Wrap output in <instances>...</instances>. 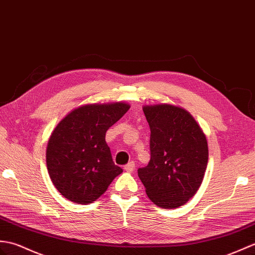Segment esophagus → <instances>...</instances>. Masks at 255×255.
I'll list each match as a JSON object with an SVG mask.
<instances>
[{
    "label": "esophagus",
    "instance_id": "34e87169",
    "mask_svg": "<svg viewBox=\"0 0 255 255\" xmlns=\"http://www.w3.org/2000/svg\"><path fill=\"white\" fill-rule=\"evenodd\" d=\"M124 169H125L127 173H131V171H133V169H134V163L133 162H129L128 164L125 165V167H124Z\"/></svg>",
    "mask_w": 255,
    "mask_h": 255
}]
</instances>
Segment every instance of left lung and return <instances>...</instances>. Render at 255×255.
Instances as JSON below:
<instances>
[{"instance_id":"1","label":"left lung","mask_w":255,"mask_h":255,"mask_svg":"<svg viewBox=\"0 0 255 255\" xmlns=\"http://www.w3.org/2000/svg\"><path fill=\"white\" fill-rule=\"evenodd\" d=\"M151 159L138 176L159 208L176 209L198 191L208 166L205 134L186 110L169 104L145 105Z\"/></svg>"}]
</instances>
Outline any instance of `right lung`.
Masks as SVG:
<instances>
[{
    "instance_id": "1",
    "label": "right lung",
    "mask_w": 255,
    "mask_h": 255,
    "mask_svg": "<svg viewBox=\"0 0 255 255\" xmlns=\"http://www.w3.org/2000/svg\"><path fill=\"white\" fill-rule=\"evenodd\" d=\"M126 103L89 104L58 123L46 147V166L53 185L78 204L100 198L123 169L106 144L108 129L127 113Z\"/></svg>"
}]
</instances>
